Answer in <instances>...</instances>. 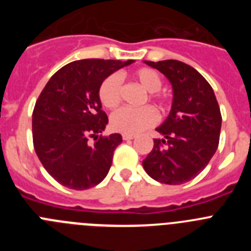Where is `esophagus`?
<instances>
[{"instance_id": "obj_1", "label": "esophagus", "mask_w": 251, "mask_h": 251, "mask_svg": "<svg viewBox=\"0 0 251 251\" xmlns=\"http://www.w3.org/2000/svg\"><path fill=\"white\" fill-rule=\"evenodd\" d=\"M122 138H123L124 141H130V139L134 138V136H130V134H123V136H122Z\"/></svg>"}]
</instances>
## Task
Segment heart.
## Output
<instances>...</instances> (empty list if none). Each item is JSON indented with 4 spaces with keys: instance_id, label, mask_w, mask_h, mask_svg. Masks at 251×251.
<instances>
[{
    "instance_id": "heart-1",
    "label": "heart",
    "mask_w": 251,
    "mask_h": 251,
    "mask_svg": "<svg viewBox=\"0 0 251 251\" xmlns=\"http://www.w3.org/2000/svg\"><path fill=\"white\" fill-rule=\"evenodd\" d=\"M132 77L142 89L148 92V100L156 104L162 112L167 109L168 97L159 92L162 76L158 72L151 68H141L132 73ZM98 95L99 100L106 109H117L122 101L121 79L118 75H109L105 77L99 86ZM157 121L158 115L151 106H145L139 110L121 109L112 115L110 127L115 132L136 136L152 128Z\"/></svg>"
}]
</instances>
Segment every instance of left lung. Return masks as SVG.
Returning a JSON list of instances; mask_svg holds the SVG:
<instances>
[{"label": "left lung", "instance_id": "obj_1", "mask_svg": "<svg viewBox=\"0 0 251 251\" xmlns=\"http://www.w3.org/2000/svg\"><path fill=\"white\" fill-rule=\"evenodd\" d=\"M172 84L170 115L157 128L163 139H154L143 159V168L166 185L188 182L207 166L219 146L220 106L211 85L196 69L178 60L145 61Z\"/></svg>", "mask_w": 251, "mask_h": 251}]
</instances>
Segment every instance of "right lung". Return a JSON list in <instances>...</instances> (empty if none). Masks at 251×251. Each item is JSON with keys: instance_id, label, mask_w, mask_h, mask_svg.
<instances>
[{"instance_id": "right-lung-1", "label": "right lung", "mask_w": 251, "mask_h": 251, "mask_svg": "<svg viewBox=\"0 0 251 251\" xmlns=\"http://www.w3.org/2000/svg\"><path fill=\"white\" fill-rule=\"evenodd\" d=\"M133 60H77L57 70L45 85L32 112L34 148L45 170L60 185L88 190L109 172L122 136L98 137L108 117L98 90L105 77ZM94 138V145L89 138Z\"/></svg>"}]
</instances>
